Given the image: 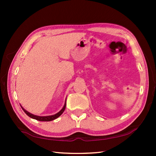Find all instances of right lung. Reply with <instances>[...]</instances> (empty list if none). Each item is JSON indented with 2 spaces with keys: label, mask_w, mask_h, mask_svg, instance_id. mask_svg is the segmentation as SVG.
<instances>
[{
  "label": "right lung",
  "mask_w": 156,
  "mask_h": 156,
  "mask_svg": "<svg viewBox=\"0 0 156 156\" xmlns=\"http://www.w3.org/2000/svg\"><path fill=\"white\" fill-rule=\"evenodd\" d=\"M20 107H22L23 110L24 111V112L27 114L29 117H30L31 118H33V119H35L36 120H39V121H45V122H49V121H51V120H54L55 119H56L57 118H58L59 116L62 114V113L64 112V111L65 109V107H66V100H65V105L64 106H63L62 109L59 112H58L57 113L54 115H47V116H38V115H34L32 113H30L29 112H27V110H25L24 108H23L22 106L20 105Z\"/></svg>",
  "instance_id": "add662e5"
}]
</instances>
